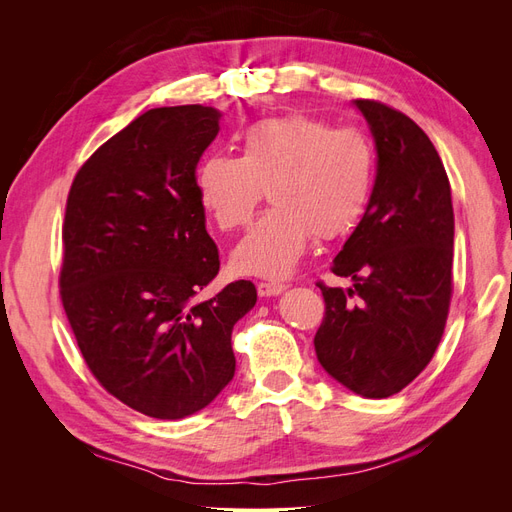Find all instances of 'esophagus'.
Segmentation results:
<instances>
[{"label": "esophagus", "mask_w": 512, "mask_h": 512, "mask_svg": "<svg viewBox=\"0 0 512 512\" xmlns=\"http://www.w3.org/2000/svg\"><path fill=\"white\" fill-rule=\"evenodd\" d=\"M286 288H288L286 284L260 282V284H258V294H260V297H277V294H282Z\"/></svg>", "instance_id": "obj_1"}]
</instances>
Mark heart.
<instances>
[{"mask_svg": "<svg viewBox=\"0 0 512 512\" xmlns=\"http://www.w3.org/2000/svg\"><path fill=\"white\" fill-rule=\"evenodd\" d=\"M239 151V158H205L194 179L200 207L222 230L250 222L269 190L275 207L232 250L235 271L280 280L299 265L312 235L344 237L361 220L376 170L365 132L286 115L247 128Z\"/></svg>", "mask_w": 512, "mask_h": 512, "instance_id": "b5f03b06", "label": "heart"}]
</instances>
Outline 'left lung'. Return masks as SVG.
<instances>
[{"mask_svg": "<svg viewBox=\"0 0 512 512\" xmlns=\"http://www.w3.org/2000/svg\"><path fill=\"white\" fill-rule=\"evenodd\" d=\"M376 143V183L333 260L348 290L320 284L327 312L314 337L327 374L352 393H399L431 361L453 292L451 183L429 136L395 108L354 100Z\"/></svg>", "mask_w": 512, "mask_h": 512, "instance_id": "8db88e82", "label": "left lung"}]
</instances>
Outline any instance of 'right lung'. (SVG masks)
<instances>
[{
  "mask_svg": "<svg viewBox=\"0 0 512 512\" xmlns=\"http://www.w3.org/2000/svg\"><path fill=\"white\" fill-rule=\"evenodd\" d=\"M213 106H162L91 156L68 196L61 301L104 389L153 418L209 406L235 376L230 335L252 282L198 301L220 271L196 164L220 132Z\"/></svg>",
  "mask_w": 512,
  "mask_h": 512,
  "instance_id": "add662e5",
  "label": "right lung"
}]
</instances>
